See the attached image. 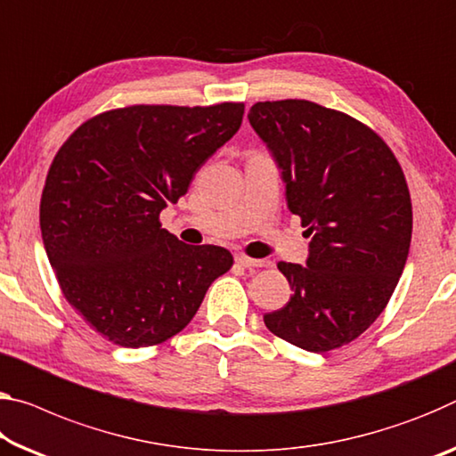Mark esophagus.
I'll return each instance as SVG.
<instances>
[{"instance_id": "obj_1", "label": "esophagus", "mask_w": 456, "mask_h": 456, "mask_svg": "<svg viewBox=\"0 0 456 456\" xmlns=\"http://www.w3.org/2000/svg\"><path fill=\"white\" fill-rule=\"evenodd\" d=\"M235 262L240 264V265H243V267H262V265H265L264 259H254V257L243 256V254H237L235 256Z\"/></svg>"}]
</instances>
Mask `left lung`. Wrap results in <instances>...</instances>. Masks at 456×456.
Wrapping results in <instances>:
<instances>
[{"mask_svg": "<svg viewBox=\"0 0 456 456\" xmlns=\"http://www.w3.org/2000/svg\"><path fill=\"white\" fill-rule=\"evenodd\" d=\"M249 124L276 158L288 208L313 235L306 265L280 262L292 288L265 327L300 349L349 345L384 313L406 265L411 199L394 151L343 111L259 101Z\"/></svg>", "mask_w": 456, "mask_h": 456, "instance_id": "1", "label": "left lung"}]
</instances>
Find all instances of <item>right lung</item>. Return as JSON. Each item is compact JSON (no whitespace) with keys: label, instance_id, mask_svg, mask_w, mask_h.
<instances>
[{"label":"right lung","instance_id":"add662e5","mask_svg":"<svg viewBox=\"0 0 456 456\" xmlns=\"http://www.w3.org/2000/svg\"><path fill=\"white\" fill-rule=\"evenodd\" d=\"M243 103L129 105L86 119L50 164L40 229L62 296L119 346H154L197 314L233 256L186 245L160 213L233 137Z\"/></svg>","mask_w":456,"mask_h":456}]
</instances>
